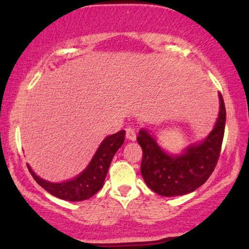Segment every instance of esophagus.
Returning <instances> with one entry per match:
<instances>
[{"instance_id": "34e87169", "label": "esophagus", "mask_w": 249, "mask_h": 249, "mask_svg": "<svg viewBox=\"0 0 249 249\" xmlns=\"http://www.w3.org/2000/svg\"><path fill=\"white\" fill-rule=\"evenodd\" d=\"M125 137H127L129 141H135L136 139V130L132 127H128L125 129Z\"/></svg>"}]
</instances>
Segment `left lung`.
I'll use <instances>...</instances> for the list:
<instances>
[{"mask_svg": "<svg viewBox=\"0 0 249 249\" xmlns=\"http://www.w3.org/2000/svg\"><path fill=\"white\" fill-rule=\"evenodd\" d=\"M220 113L213 130L198 145L189 146L181 155H169L146 130L139 131L142 149L141 172L146 185L161 196H180L205 183L215 169L226 127V107L221 93Z\"/></svg>", "mask_w": 249, "mask_h": 249, "instance_id": "1", "label": "left lung"}]
</instances>
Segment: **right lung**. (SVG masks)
<instances>
[{"label": "right lung", "mask_w": 249, "mask_h": 249, "mask_svg": "<svg viewBox=\"0 0 249 249\" xmlns=\"http://www.w3.org/2000/svg\"><path fill=\"white\" fill-rule=\"evenodd\" d=\"M124 130H120L117 134L105 138L86 170L80 173L77 178L69 180V181L61 183L45 181L37 177L29 165L27 166L36 182L40 187H43L46 192H49L51 195L64 200H70V202H79V200L90 198L103 187L112 159L124 144Z\"/></svg>", "instance_id": "obj_1"}]
</instances>
